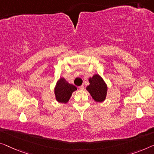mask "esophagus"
I'll list each match as a JSON object with an SVG mask.
<instances>
[{
	"instance_id": "34e87169",
	"label": "esophagus",
	"mask_w": 154,
	"mask_h": 154,
	"mask_svg": "<svg viewBox=\"0 0 154 154\" xmlns=\"http://www.w3.org/2000/svg\"><path fill=\"white\" fill-rule=\"evenodd\" d=\"M79 88L80 89V90H84V86H81L79 87Z\"/></svg>"
}]
</instances>
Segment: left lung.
I'll return each mask as SVG.
<instances>
[{
	"label": "left lung",
	"instance_id": "obj_1",
	"mask_svg": "<svg viewBox=\"0 0 154 154\" xmlns=\"http://www.w3.org/2000/svg\"><path fill=\"white\" fill-rule=\"evenodd\" d=\"M89 84L86 90L96 102H102L106 99L108 87L103 78L98 74L93 75L88 79Z\"/></svg>",
	"mask_w": 154,
	"mask_h": 154
}]
</instances>
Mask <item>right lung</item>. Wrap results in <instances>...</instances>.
I'll list each match as a JSON object with an SVG mask.
<instances>
[{"mask_svg": "<svg viewBox=\"0 0 154 154\" xmlns=\"http://www.w3.org/2000/svg\"><path fill=\"white\" fill-rule=\"evenodd\" d=\"M77 90L76 86L69 84L65 78L61 77L57 80L54 88L55 99L59 103L66 104L69 101L73 92Z\"/></svg>", "mask_w": 154, "mask_h": 154, "instance_id": "1", "label": "right lung"}]
</instances>
